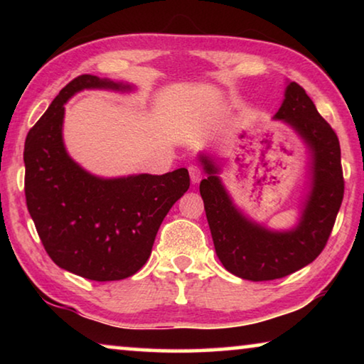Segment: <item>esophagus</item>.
Instances as JSON below:
<instances>
[{
	"label": "esophagus",
	"mask_w": 364,
	"mask_h": 364,
	"mask_svg": "<svg viewBox=\"0 0 364 364\" xmlns=\"http://www.w3.org/2000/svg\"><path fill=\"white\" fill-rule=\"evenodd\" d=\"M188 170H189L191 181L193 183H199L202 180V176H204V168H202L199 164H191Z\"/></svg>",
	"instance_id": "1"
}]
</instances>
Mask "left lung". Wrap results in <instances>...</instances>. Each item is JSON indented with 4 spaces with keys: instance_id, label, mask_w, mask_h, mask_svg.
I'll return each instance as SVG.
<instances>
[{
    "instance_id": "1",
    "label": "left lung",
    "mask_w": 364,
    "mask_h": 364,
    "mask_svg": "<svg viewBox=\"0 0 364 364\" xmlns=\"http://www.w3.org/2000/svg\"><path fill=\"white\" fill-rule=\"evenodd\" d=\"M276 119L291 123L313 151V189L295 230L271 232L245 220L232 207L215 165L202 157L208 176L199 189L215 252L223 267L242 279H279L311 263L328 244L343 199L338 138L299 83L287 85Z\"/></svg>"
}]
</instances>
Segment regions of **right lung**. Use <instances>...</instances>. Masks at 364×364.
I'll return each instance as SVG.
<instances>
[{
  "mask_svg": "<svg viewBox=\"0 0 364 364\" xmlns=\"http://www.w3.org/2000/svg\"><path fill=\"white\" fill-rule=\"evenodd\" d=\"M83 88H125L80 75L30 128L23 147L26 200L43 247L58 267L91 281H119L143 268L171 205L189 188L186 168L101 180L67 156L64 104Z\"/></svg>",
  "mask_w": 364,
  "mask_h": 364,
  "instance_id": "1",
  "label": "right lung"
}]
</instances>
